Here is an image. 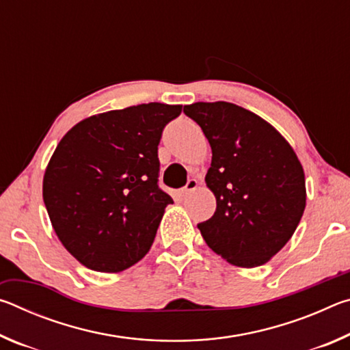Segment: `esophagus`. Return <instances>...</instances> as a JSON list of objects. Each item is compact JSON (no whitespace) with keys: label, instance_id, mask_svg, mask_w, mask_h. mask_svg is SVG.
Listing matches in <instances>:
<instances>
[{"label":"esophagus","instance_id":"34e87169","mask_svg":"<svg viewBox=\"0 0 350 350\" xmlns=\"http://www.w3.org/2000/svg\"><path fill=\"white\" fill-rule=\"evenodd\" d=\"M196 187H198V180L196 179H189L187 182V185L182 188V194H183V196H185V194L194 191V189H196Z\"/></svg>","mask_w":350,"mask_h":350}]
</instances>
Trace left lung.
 Returning <instances> with one entry per match:
<instances>
[{
    "label": "left lung",
    "mask_w": 350,
    "mask_h": 350,
    "mask_svg": "<svg viewBox=\"0 0 350 350\" xmlns=\"http://www.w3.org/2000/svg\"><path fill=\"white\" fill-rule=\"evenodd\" d=\"M183 112L211 146L206 187L216 211L198 224L213 252L258 267L292 238L306 208L304 171L292 146L259 116L227 102H198Z\"/></svg>",
    "instance_id": "left-lung-1"
}]
</instances>
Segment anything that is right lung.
<instances>
[{
  "instance_id": "right-lung-1",
  "label": "right lung",
  "mask_w": 350,
  "mask_h": 350,
  "mask_svg": "<svg viewBox=\"0 0 350 350\" xmlns=\"http://www.w3.org/2000/svg\"><path fill=\"white\" fill-rule=\"evenodd\" d=\"M180 105L144 103L85 118L47 165L43 199L58 239L88 269L117 273L145 256L165 206L157 146Z\"/></svg>"
}]
</instances>
